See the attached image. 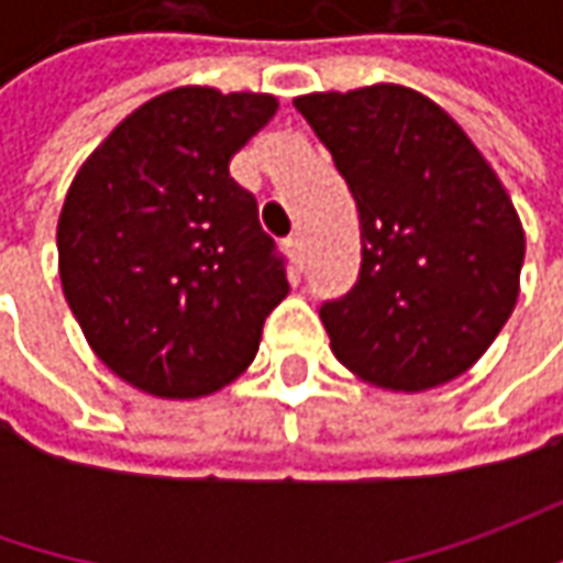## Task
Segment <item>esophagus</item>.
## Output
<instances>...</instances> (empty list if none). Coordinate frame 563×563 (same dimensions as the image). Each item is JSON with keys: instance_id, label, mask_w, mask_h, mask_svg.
<instances>
[{"instance_id": "esophagus-1", "label": "esophagus", "mask_w": 563, "mask_h": 563, "mask_svg": "<svg viewBox=\"0 0 563 563\" xmlns=\"http://www.w3.org/2000/svg\"><path fill=\"white\" fill-rule=\"evenodd\" d=\"M285 250L291 253V260H294V263H297V266L303 263V238H300V234H294V238H288V241H285Z\"/></svg>"}]
</instances>
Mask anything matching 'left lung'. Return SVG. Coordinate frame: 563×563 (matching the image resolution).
I'll return each instance as SVG.
<instances>
[{"label": "left lung", "instance_id": "left-lung-1", "mask_svg": "<svg viewBox=\"0 0 563 563\" xmlns=\"http://www.w3.org/2000/svg\"><path fill=\"white\" fill-rule=\"evenodd\" d=\"M360 216V278L319 316L341 366L385 391L466 373L520 294L527 234L464 128L404 84L294 99Z\"/></svg>", "mask_w": 563, "mask_h": 563}]
</instances>
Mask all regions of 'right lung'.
<instances>
[{"label":"right lung","instance_id":"1","mask_svg":"<svg viewBox=\"0 0 563 563\" xmlns=\"http://www.w3.org/2000/svg\"><path fill=\"white\" fill-rule=\"evenodd\" d=\"M275 112L272 93L165 90L112 128L65 194V300L90 351L143 395L231 385L288 294L253 197L228 175Z\"/></svg>","mask_w":563,"mask_h":563}]
</instances>
